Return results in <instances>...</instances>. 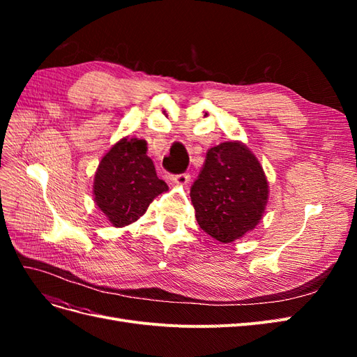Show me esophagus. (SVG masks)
<instances>
[{
	"mask_svg": "<svg viewBox=\"0 0 357 357\" xmlns=\"http://www.w3.org/2000/svg\"><path fill=\"white\" fill-rule=\"evenodd\" d=\"M172 181H174L176 185L186 186L188 183L190 181V174H189V172H181V174H176L174 177H172Z\"/></svg>",
	"mask_w": 357,
	"mask_h": 357,
	"instance_id": "1",
	"label": "esophagus"
}]
</instances>
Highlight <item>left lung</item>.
<instances>
[{
  "label": "left lung",
  "mask_w": 357,
  "mask_h": 357,
  "mask_svg": "<svg viewBox=\"0 0 357 357\" xmlns=\"http://www.w3.org/2000/svg\"><path fill=\"white\" fill-rule=\"evenodd\" d=\"M199 228L220 243H232L261 220L268 183L255 155L241 143L211 147L190 188Z\"/></svg>",
  "instance_id": "8db88e82"
}]
</instances>
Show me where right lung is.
<instances>
[{"instance_id": "1", "label": "right lung", "mask_w": 357, "mask_h": 357, "mask_svg": "<svg viewBox=\"0 0 357 357\" xmlns=\"http://www.w3.org/2000/svg\"><path fill=\"white\" fill-rule=\"evenodd\" d=\"M147 143L138 138H122L98 165L93 181L95 202L112 225L122 228L143 215L168 186L158 178Z\"/></svg>"}]
</instances>
